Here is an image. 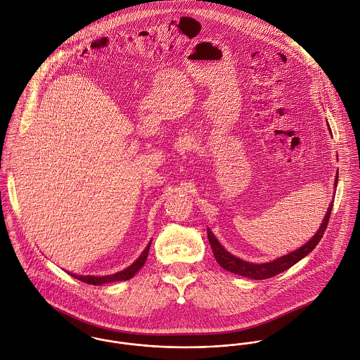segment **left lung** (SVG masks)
Instances as JSON below:
<instances>
[{
    "instance_id": "obj_1",
    "label": "left lung",
    "mask_w": 360,
    "mask_h": 360,
    "mask_svg": "<svg viewBox=\"0 0 360 360\" xmlns=\"http://www.w3.org/2000/svg\"><path fill=\"white\" fill-rule=\"evenodd\" d=\"M337 183H338V174L335 176L334 188L337 187ZM333 202H334V200L328 205V209L324 214V219H323L319 230L316 231V234L309 240L307 244H304L302 247H300L298 250H295V251H292L287 255H283V257H277V259L270 260V262H264V263H251V262L243 260L240 257L231 255L229 251H226L221 247V244L217 241V238L213 236V233L207 229V238H209V243H210V247H212L213 257L216 259V262L223 269H226L227 271L243 276V277H247V278H251V280H264V278H270L273 276H277V274L285 271L287 269H290L291 266H294L297 262L304 259L316 248V245L319 244V241L321 240V237H323V234L327 229V223H328L331 209H333Z\"/></svg>"
}]
</instances>
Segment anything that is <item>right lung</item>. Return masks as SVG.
<instances>
[{"mask_svg":"<svg viewBox=\"0 0 360 360\" xmlns=\"http://www.w3.org/2000/svg\"><path fill=\"white\" fill-rule=\"evenodd\" d=\"M151 243L153 240L148 243V245L146 247V250L141 252V255L137 257L129 267L115 273V274H108V276H82V274H73V273H69L70 276H73L75 278L83 281V283H87V284H91V285H103L106 283H113V281H126V280H130L144 264H146V260L148 257V252H150V247H151Z\"/></svg>","mask_w":360,"mask_h":360,"instance_id":"obj_1","label":"right lung"}]
</instances>
